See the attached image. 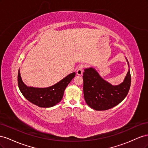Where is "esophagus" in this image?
Masks as SVG:
<instances>
[{
  "label": "esophagus",
  "instance_id": "1",
  "mask_svg": "<svg viewBox=\"0 0 148 148\" xmlns=\"http://www.w3.org/2000/svg\"><path fill=\"white\" fill-rule=\"evenodd\" d=\"M84 67V65H80L78 66V69L77 70V74L78 75L81 76L83 74V69Z\"/></svg>",
  "mask_w": 148,
  "mask_h": 148
}]
</instances>
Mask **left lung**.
Returning a JSON list of instances; mask_svg holds the SVG:
<instances>
[{"instance_id": "8db88e82", "label": "left lung", "mask_w": 148, "mask_h": 148, "mask_svg": "<svg viewBox=\"0 0 148 148\" xmlns=\"http://www.w3.org/2000/svg\"><path fill=\"white\" fill-rule=\"evenodd\" d=\"M83 78L84 100L96 110H108L118 105L128 95L131 84L130 70L124 81L117 86L105 81L91 67L84 69Z\"/></svg>"}]
</instances>
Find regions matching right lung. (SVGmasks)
Listing matches in <instances>:
<instances>
[{"label":"right lung","mask_w":148,"mask_h":148,"mask_svg":"<svg viewBox=\"0 0 148 148\" xmlns=\"http://www.w3.org/2000/svg\"><path fill=\"white\" fill-rule=\"evenodd\" d=\"M75 76V72L71 73L50 87L33 88L28 87L24 84L18 70V85L22 95L30 102L41 107H51L61 101L66 87Z\"/></svg>","instance_id":"add662e5"}]
</instances>
